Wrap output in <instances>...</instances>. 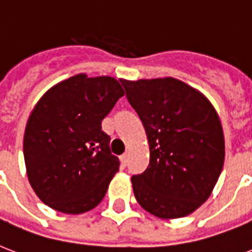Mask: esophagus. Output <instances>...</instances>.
Masks as SVG:
<instances>
[{
	"instance_id": "1",
	"label": "esophagus",
	"mask_w": 252,
	"mask_h": 252,
	"mask_svg": "<svg viewBox=\"0 0 252 252\" xmlns=\"http://www.w3.org/2000/svg\"><path fill=\"white\" fill-rule=\"evenodd\" d=\"M120 162H122L123 166H126V163H128V154L124 153L123 156H120Z\"/></svg>"
}]
</instances>
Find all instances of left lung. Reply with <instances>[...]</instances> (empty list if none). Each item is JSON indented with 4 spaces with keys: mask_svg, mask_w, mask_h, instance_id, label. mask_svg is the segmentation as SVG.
I'll return each instance as SVG.
<instances>
[{
    "mask_svg": "<svg viewBox=\"0 0 252 252\" xmlns=\"http://www.w3.org/2000/svg\"><path fill=\"white\" fill-rule=\"evenodd\" d=\"M120 82L149 141V166L132 176L136 200L159 219L188 216L207 201L222 171L225 140L215 107L171 77Z\"/></svg>",
    "mask_w": 252,
    "mask_h": 252,
    "instance_id": "1",
    "label": "left lung"
}]
</instances>
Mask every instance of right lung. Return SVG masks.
<instances>
[{
  "label": "right lung",
  "mask_w": 252,
  "mask_h": 252,
  "mask_svg": "<svg viewBox=\"0 0 252 252\" xmlns=\"http://www.w3.org/2000/svg\"><path fill=\"white\" fill-rule=\"evenodd\" d=\"M123 95L112 77L77 74L51 87L33 107L23 154L30 184L45 205L80 215L102 201L120 165L102 120Z\"/></svg>",
  "instance_id": "add662e5"
}]
</instances>
